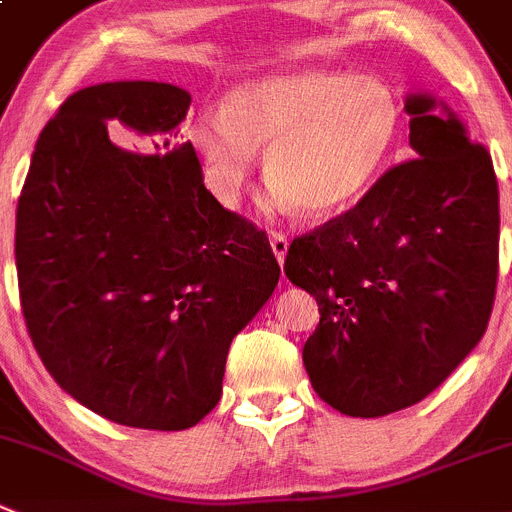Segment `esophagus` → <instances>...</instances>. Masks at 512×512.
<instances>
[{
    "instance_id": "obj_1",
    "label": "esophagus",
    "mask_w": 512,
    "mask_h": 512,
    "mask_svg": "<svg viewBox=\"0 0 512 512\" xmlns=\"http://www.w3.org/2000/svg\"><path fill=\"white\" fill-rule=\"evenodd\" d=\"M269 241H271V251H274L276 261H279V264H284L286 251H289V241H286V236L279 231H269Z\"/></svg>"
}]
</instances>
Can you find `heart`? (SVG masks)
Returning a JSON list of instances; mask_svg holds the SVG:
<instances>
[{"label":"heart","instance_id":"obj_1","mask_svg":"<svg viewBox=\"0 0 512 512\" xmlns=\"http://www.w3.org/2000/svg\"><path fill=\"white\" fill-rule=\"evenodd\" d=\"M405 125L397 92L379 77L299 70L256 77L203 107L188 143L203 183L226 208L241 203L259 168L269 173V206L334 216L357 206L387 168Z\"/></svg>","mask_w":512,"mask_h":512}]
</instances>
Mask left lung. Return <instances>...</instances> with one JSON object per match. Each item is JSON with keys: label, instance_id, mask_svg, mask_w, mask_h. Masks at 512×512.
Wrapping results in <instances>:
<instances>
[{"label": "left lung", "instance_id": "8db88e82", "mask_svg": "<svg viewBox=\"0 0 512 512\" xmlns=\"http://www.w3.org/2000/svg\"><path fill=\"white\" fill-rule=\"evenodd\" d=\"M407 95L417 158L342 216L291 241L284 271L319 304L311 387L342 415L382 417L440 387L488 329L498 284V178L445 102Z\"/></svg>", "mask_w": 512, "mask_h": 512}]
</instances>
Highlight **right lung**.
Wrapping results in <instances>:
<instances>
[{
    "label": "right lung",
    "mask_w": 512,
    "mask_h": 512,
    "mask_svg": "<svg viewBox=\"0 0 512 512\" xmlns=\"http://www.w3.org/2000/svg\"><path fill=\"white\" fill-rule=\"evenodd\" d=\"M188 107L168 82L77 90L17 203L19 299L42 364L87 410L140 430H188L218 405L228 347L281 274L266 233L203 186L178 130Z\"/></svg>",
    "instance_id": "add662e5"
}]
</instances>
